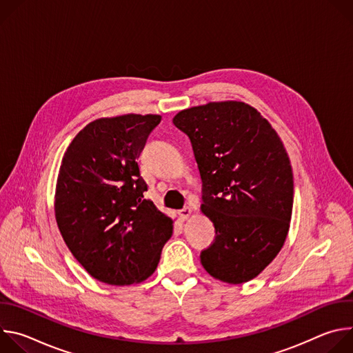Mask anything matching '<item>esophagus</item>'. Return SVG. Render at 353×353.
Masks as SVG:
<instances>
[{"label":"esophagus","instance_id":"esophagus-1","mask_svg":"<svg viewBox=\"0 0 353 353\" xmlns=\"http://www.w3.org/2000/svg\"><path fill=\"white\" fill-rule=\"evenodd\" d=\"M179 215H180L181 221H187L191 216V210L190 208H184V210L179 211Z\"/></svg>","mask_w":353,"mask_h":353}]
</instances>
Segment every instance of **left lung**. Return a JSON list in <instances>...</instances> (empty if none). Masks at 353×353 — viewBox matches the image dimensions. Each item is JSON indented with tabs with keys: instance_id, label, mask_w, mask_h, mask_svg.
<instances>
[{
	"instance_id": "1",
	"label": "left lung",
	"mask_w": 353,
	"mask_h": 353,
	"mask_svg": "<svg viewBox=\"0 0 353 353\" xmlns=\"http://www.w3.org/2000/svg\"><path fill=\"white\" fill-rule=\"evenodd\" d=\"M203 179V212L215 226L201 264L215 279L244 283L259 276L288 237L293 173L282 139L261 113L240 100L179 112Z\"/></svg>"
}]
</instances>
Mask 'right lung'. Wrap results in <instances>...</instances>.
Segmentation results:
<instances>
[{"mask_svg":"<svg viewBox=\"0 0 353 353\" xmlns=\"http://www.w3.org/2000/svg\"><path fill=\"white\" fill-rule=\"evenodd\" d=\"M159 114L102 117L68 145L59 170L54 215L77 261L108 285L141 283L159 264L174 221L145 198L137 159Z\"/></svg>","mask_w":353,"mask_h":353,"instance_id":"right-lung-1","label":"right lung"}]
</instances>
